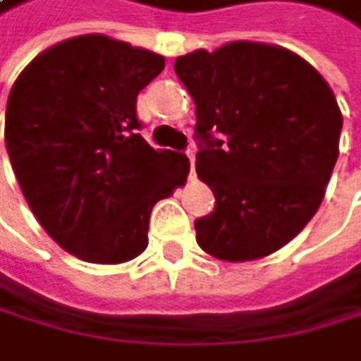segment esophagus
Wrapping results in <instances>:
<instances>
[{"label":"esophagus","instance_id":"obj_1","mask_svg":"<svg viewBox=\"0 0 361 361\" xmlns=\"http://www.w3.org/2000/svg\"><path fill=\"white\" fill-rule=\"evenodd\" d=\"M186 157H188V161H190V177H195V150L188 148V150H186Z\"/></svg>","mask_w":361,"mask_h":361}]
</instances>
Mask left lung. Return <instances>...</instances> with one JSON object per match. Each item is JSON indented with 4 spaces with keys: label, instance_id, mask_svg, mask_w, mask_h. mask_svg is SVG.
Instances as JSON below:
<instances>
[{
    "label": "left lung",
    "instance_id": "8db88e82",
    "mask_svg": "<svg viewBox=\"0 0 361 361\" xmlns=\"http://www.w3.org/2000/svg\"><path fill=\"white\" fill-rule=\"evenodd\" d=\"M175 73L195 99V169L215 195L197 244L226 262L275 253L317 213L340 155L333 90L300 55L255 42L177 57Z\"/></svg>",
    "mask_w": 361,
    "mask_h": 361
}]
</instances>
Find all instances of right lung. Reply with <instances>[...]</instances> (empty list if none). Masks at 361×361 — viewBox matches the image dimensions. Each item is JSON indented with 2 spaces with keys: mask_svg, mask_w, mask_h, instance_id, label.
Listing matches in <instances>:
<instances>
[{
  "mask_svg": "<svg viewBox=\"0 0 361 361\" xmlns=\"http://www.w3.org/2000/svg\"><path fill=\"white\" fill-rule=\"evenodd\" d=\"M164 57L106 35L44 50L6 104V148L35 217L75 257L121 264L144 253L153 206L184 184L188 157L140 135L137 95Z\"/></svg>",
  "mask_w": 361,
  "mask_h": 361,
  "instance_id": "obj_1",
  "label": "right lung"
}]
</instances>
